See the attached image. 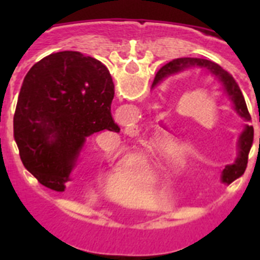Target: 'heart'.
<instances>
[{
  "label": "heart",
  "mask_w": 260,
  "mask_h": 260,
  "mask_svg": "<svg viewBox=\"0 0 260 260\" xmlns=\"http://www.w3.org/2000/svg\"><path fill=\"white\" fill-rule=\"evenodd\" d=\"M178 147V146H177ZM151 150H152V148H151V146L148 147V152H151ZM108 156H109L110 158H113V157H116V151L114 150H112V151H109V152H108ZM174 168H177V171L178 172H183L185 171V164H182V162H181V164H176V167Z\"/></svg>",
  "instance_id": "obj_1"
}]
</instances>
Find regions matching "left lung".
<instances>
[{"mask_svg": "<svg viewBox=\"0 0 260 260\" xmlns=\"http://www.w3.org/2000/svg\"><path fill=\"white\" fill-rule=\"evenodd\" d=\"M192 68L204 69L208 73H211L221 84L222 92L231 100L232 108H233L234 112L240 117H242L245 121L251 119V116H250L249 110H247L245 98L241 92L237 82L234 80V78L229 74L228 71H225L221 66L210 61V59L185 57V58H177L168 62L167 65H164L157 71L152 87L157 86L160 82H162L164 78L169 77V75L178 74V73L190 70ZM252 139H254V128H252V126L245 125V128H243V132L240 135V141H238V156L234 164L226 165L224 171H222V182L229 185V183L233 182L234 180H237L238 177L245 173L247 167V157H249L250 148L252 146Z\"/></svg>", "mask_w": 260, "mask_h": 260, "instance_id": "8db88e82", "label": "left lung"}]
</instances>
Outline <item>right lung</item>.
I'll return each instance as SVG.
<instances>
[{
  "label": "right lung",
  "instance_id": "add662e5",
  "mask_svg": "<svg viewBox=\"0 0 260 260\" xmlns=\"http://www.w3.org/2000/svg\"><path fill=\"white\" fill-rule=\"evenodd\" d=\"M114 84L104 63L80 52L52 53L29 69L14 114V138L27 171L65 191L87 138L119 132L110 113Z\"/></svg>",
  "mask_w": 260,
  "mask_h": 260
}]
</instances>
